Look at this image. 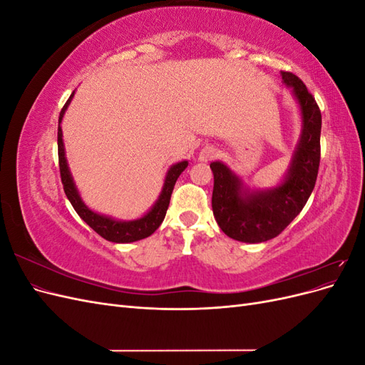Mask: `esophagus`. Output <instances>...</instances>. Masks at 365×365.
<instances>
[{
	"instance_id": "esophagus-1",
	"label": "esophagus",
	"mask_w": 365,
	"mask_h": 365,
	"mask_svg": "<svg viewBox=\"0 0 365 365\" xmlns=\"http://www.w3.org/2000/svg\"><path fill=\"white\" fill-rule=\"evenodd\" d=\"M216 153H217L216 148H213V146H205V148L201 149L200 155H197V160L204 161V163H205V161H210V160H213V158L216 157Z\"/></svg>"
}]
</instances>
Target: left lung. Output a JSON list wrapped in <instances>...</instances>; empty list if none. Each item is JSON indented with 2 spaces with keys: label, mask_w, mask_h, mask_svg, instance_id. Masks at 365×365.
I'll list each match as a JSON object with an SVG mask.
<instances>
[{
  "label": "left lung",
  "mask_w": 365,
  "mask_h": 365,
  "mask_svg": "<svg viewBox=\"0 0 365 365\" xmlns=\"http://www.w3.org/2000/svg\"><path fill=\"white\" fill-rule=\"evenodd\" d=\"M280 74L302 115L300 138L280 184L262 190L250 189L222 161L210 164L215 176L212 207L216 222L228 237L245 244H260L279 236L306 205L318 175L322 113L295 74Z\"/></svg>",
  "instance_id": "1"
}]
</instances>
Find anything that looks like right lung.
I'll use <instances>...</instances> for the list:
<instances>
[{
	"mask_svg": "<svg viewBox=\"0 0 365 365\" xmlns=\"http://www.w3.org/2000/svg\"><path fill=\"white\" fill-rule=\"evenodd\" d=\"M73 94L62 108V111L59 114V125H58V153H59V169H61V180L63 184V190L65 195H67L68 201L71 202L73 208L76 210V213L79 215L85 222L90 225L97 235H101L103 239L114 242V244H129V242H135L140 239L149 237L153 231H155L161 222L164 220L165 212L169 208L170 202V196L173 192V187L178 176L185 170L187 165H189V161H180L173 165H170V169L165 173L164 184L161 193L158 196V200L155 201L150 207L149 212L146 215H143L138 219L134 220H118L111 216H105L94 212L90 207H88L79 195V190H77L76 182L71 176L67 157H65V146H63V140H62V118L65 111H67L68 105L73 101Z\"/></svg>",
	"mask_w": 365,
	"mask_h": 365,
	"instance_id": "1",
	"label": "right lung"
}]
</instances>
